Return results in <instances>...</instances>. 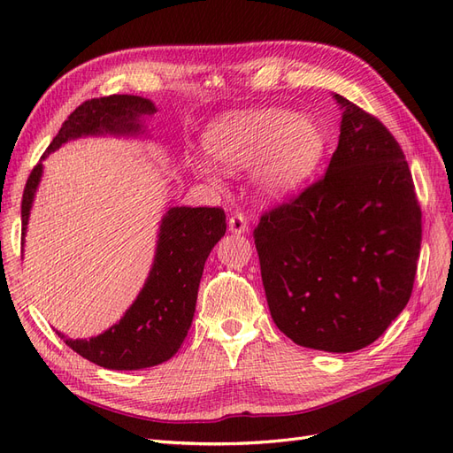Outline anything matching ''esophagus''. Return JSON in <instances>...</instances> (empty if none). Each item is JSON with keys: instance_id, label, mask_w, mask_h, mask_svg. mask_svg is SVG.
<instances>
[{"instance_id": "esophagus-1", "label": "esophagus", "mask_w": 453, "mask_h": 453, "mask_svg": "<svg viewBox=\"0 0 453 453\" xmlns=\"http://www.w3.org/2000/svg\"><path fill=\"white\" fill-rule=\"evenodd\" d=\"M228 230L234 232V234H243L245 230H248V219L242 211L232 213L228 219Z\"/></svg>"}]
</instances>
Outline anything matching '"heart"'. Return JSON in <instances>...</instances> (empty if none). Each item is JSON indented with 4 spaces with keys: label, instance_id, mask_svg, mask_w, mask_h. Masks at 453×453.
<instances>
[{
    "label": "heart",
    "instance_id": "1",
    "mask_svg": "<svg viewBox=\"0 0 453 453\" xmlns=\"http://www.w3.org/2000/svg\"><path fill=\"white\" fill-rule=\"evenodd\" d=\"M210 153L228 168L255 164V181L265 195L295 190L319 168L326 150L323 128L310 117L266 109L225 119L208 134ZM202 172H211L208 164Z\"/></svg>",
    "mask_w": 453,
    "mask_h": 453
}]
</instances>
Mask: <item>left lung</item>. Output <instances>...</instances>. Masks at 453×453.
<instances>
[{"mask_svg": "<svg viewBox=\"0 0 453 453\" xmlns=\"http://www.w3.org/2000/svg\"><path fill=\"white\" fill-rule=\"evenodd\" d=\"M344 109L325 175L260 215L253 230L273 323L295 344L349 353L408 304L421 208L401 145L365 109Z\"/></svg>", "mask_w": 453, "mask_h": 453, "instance_id": "left-lung-1", "label": "left lung"}]
</instances>
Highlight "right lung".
I'll return each mask as SVG.
<instances>
[{
    "mask_svg": "<svg viewBox=\"0 0 453 453\" xmlns=\"http://www.w3.org/2000/svg\"><path fill=\"white\" fill-rule=\"evenodd\" d=\"M155 111V105L140 96L113 94L87 100L64 120L43 158L79 135L138 134L140 117ZM41 170L43 166L37 162L24 187L22 238ZM225 219L221 208H172L162 219L153 270L125 318L90 340H67L58 331L57 334L81 357L104 368L138 370L168 361L181 348L193 323L205 258L225 236Z\"/></svg>",
    "mask_w": 453,
    "mask_h": 453,
    "instance_id": "obj_1",
    "label": "right lung"
}]
</instances>
